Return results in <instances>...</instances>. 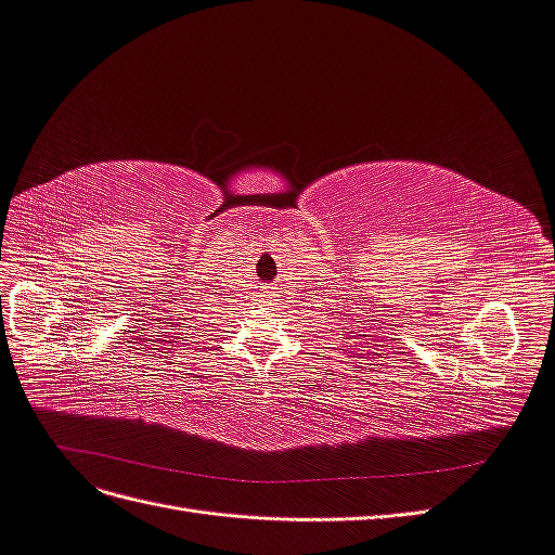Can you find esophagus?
Listing matches in <instances>:
<instances>
[{
    "label": "esophagus",
    "mask_w": 555,
    "mask_h": 555,
    "mask_svg": "<svg viewBox=\"0 0 555 555\" xmlns=\"http://www.w3.org/2000/svg\"><path fill=\"white\" fill-rule=\"evenodd\" d=\"M261 304H268V294H266V300H261Z\"/></svg>",
    "instance_id": "34e87169"
}]
</instances>
